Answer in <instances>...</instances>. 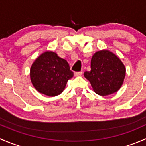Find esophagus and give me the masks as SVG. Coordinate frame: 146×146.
Returning a JSON list of instances; mask_svg holds the SVG:
<instances>
[{
  "mask_svg": "<svg viewBox=\"0 0 146 146\" xmlns=\"http://www.w3.org/2000/svg\"><path fill=\"white\" fill-rule=\"evenodd\" d=\"M82 71L75 72V73H74L75 76H82Z\"/></svg>",
  "mask_w": 146,
  "mask_h": 146,
  "instance_id": "obj_1",
  "label": "esophagus"
}]
</instances>
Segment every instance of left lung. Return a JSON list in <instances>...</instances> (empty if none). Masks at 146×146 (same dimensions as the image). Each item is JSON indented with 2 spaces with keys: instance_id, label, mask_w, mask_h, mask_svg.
<instances>
[{
  "instance_id": "1",
  "label": "left lung",
  "mask_w": 146,
  "mask_h": 146,
  "mask_svg": "<svg viewBox=\"0 0 146 146\" xmlns=\"http://www.w3.org/2000/svg\"><path fill=\"white\" fill-rule=\"evenodd\" d=\"M125 75L126 68L121 60L107 50L95 53L91 59L90 70L84 73L94 91L102 96L118 91Z\"/></svg>"
}]
</instances>
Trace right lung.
Segmentation results:
<instances>
[{
	"label": "right lung",
	"mask_w": 146,
	"mask_h": 146,
	"mask_svg": "<svg viewBox=\"0 0 146 146\" xmlns=\"http://www.w3.org/2000/svg\"><path fill=\"white\" fill-rule=\"evenodd\" d=\"M73 76L66 60L57 54L46 51L38 57L30 69V78L37 91L47 96L60 95Z\"/></svg>",
	"instance_id": "1"
}]
</instances>
